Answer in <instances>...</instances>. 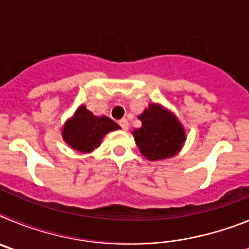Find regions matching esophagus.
Masks as SVG:
<instances>
[{
  "label": "esophagus",
  "mask_w": 249,
  "mask_h": 249,
  "mask_svg": "<svg viewBox=\"0 0 249 249\" xmlns=\"http://www.w3.org/2000/svg\"><path fill=\"white\" fill-rule=\"evenodd\" d=\"M118 123H120V126L122 127L123 129L128 128V121H127L126 118H122V120H120L118 121Z\"/></svg>",
  "instance_id": "obj_1"
}]
</instances>
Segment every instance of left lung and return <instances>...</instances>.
Instances as JSON below:
<instances>
[{
    "label": "left lung",
    "instance_id": "1",
    "mask_svg": "<svg viewBox=\"0 0 249 249\" xmlns=\"http://www.w3.org/2000/svg\"><path fill=\"white\" fill-rule=\"evenodd\" d=\"M138 120L142 126L132 135L144 158L155 162L179 153L186 142V129L172 111L160 103H149Z\"/></svg>",
    "mask_w": 249,
    "mask_h": 249
}]
</instances>
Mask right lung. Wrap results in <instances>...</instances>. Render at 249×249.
<instances>
[{
    "label": "right lung",
    "instance_id": "add662e5",
    "mask_svg": "<svg viewBox=\"0 0 249 249\" xmlns=\"http://www.w3.org/2000/svg\"><path fill=\"white\" fill-rule=\"evenodd\" d=\"M121 127L107 116H94L85 105L78 108L62 127V138L72 149L89 153L101 146L107 133Z\"/></svg>",
    "mask_w": 249,
    "mask_h": 249
}]
</instances>
